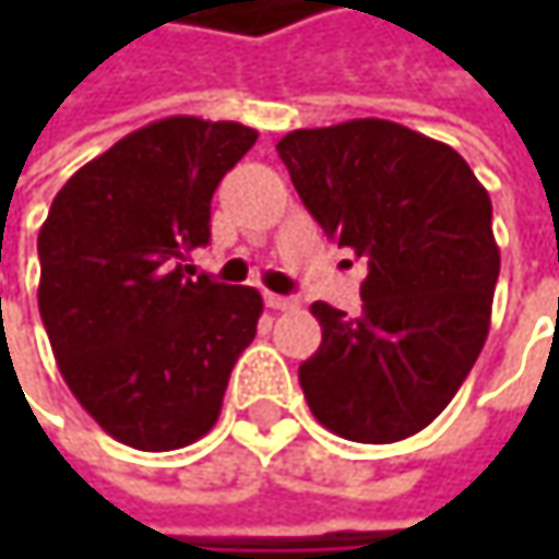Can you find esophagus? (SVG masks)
Returning <instances> with one entry per match:
<instances>
[{
	"instance_id": "1",
	"label": "esophagus",
	"mask_w": 559,
	"mask_h": 559,
	"mask_svg": "<svg viewBox=\"0 0 559 559\" xmlns=\"http://www.w3.org/2000/svg\"><path fill=\"white\" fill-rule=\"evenodd\" d=\"M265 304L272 307V310H294L297 307V297H284V294H265Z\"/></svg>"
}]
</instances>
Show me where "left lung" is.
<instances>
[{
	"mask_svg": "<svg viewBox=\"0 0 559 559\" xmlns=\"http://www.w3.org/2000/svg\"><path fill=\"white\" fill-rule=\"evenodd\" d=\"M278 155L330 239L366 259L362 313L317 300L320 349L300 362L313 417L356 443L424 430L466 382L492 320V200L443 142L389 119L297 129Z\"/></svg>",
	"mask_w": 559,
	"mask_h": 559,
	"instance_id": "1",
	"label": "left lung"
}]
</instances>
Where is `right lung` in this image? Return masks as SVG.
<instances>
[{"instance_id": "right-lung-1", "label": "right lung", "mask_w": 559, "mask_h": 559, "mask_svg": "<svg viewBox=\"0 0 559 559\" xmlns=\"http://www.w3.org/2000/svg\"><path fill=\"white\" fill-rule=\"evenodd\" d=\"M255 139L242 122H148L76 170L38 233V310L57 369L132 450L200 440L255 340V287L180 265L210 242L213 190Z\"/></svg>"}]
</instances>
